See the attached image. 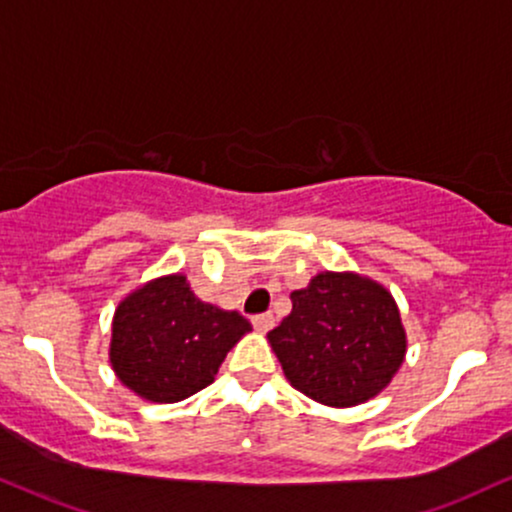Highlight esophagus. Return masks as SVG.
<instances>
[{
    "mask_svg": "<svg viewBox=\"0 0 512 512\" xmlns=\"http://www.w3.org/2000/svg\"><path fill=\"white\" fill-rule=\"evenodd\" d=\"M252 324H255L257 331H269L274 326V315L272 312H262V315L252 317Z\"/></svg>",
    "mask_w": 512,
    "mask_h": 512,
    "instance_id": "34e87169",
    "label": "esophagus"
}]
</instances>
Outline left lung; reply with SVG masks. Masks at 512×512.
Wrapping results in <instances>:
<instances>
[{
	"label": "left lung",
	"instance_id": "obj_1",
	"mask_svg": "<svg viewBox=\"0 0 512 512\" xmlns=\"http://www.w3.org/2000/svg\"><path fill=\"white\" fill-rule=\"evenodd\" d=\"M293 310L269 331L291 384L324 405L377 396L405 357V331L391 293L355 274H317L291 293Z\"/></svg>",
	"mask_w": 512,
	"mask_h": 512
}]
</instances>
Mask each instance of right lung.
I'll use <instances>...</instances> for the list:
<instances>
[{
    "mask_svg": "<svg viewBox=\"0 0 512 512\" xmlns=\"http://www.w3.org/2000/svg\"><path fill=\"white\" fill-rule=\"evenodd\" d=\"M252 326L238 312L202 303L186 276L157 279L128 295L112 326V365L128 389L155 403L202 391Z\"/></svg>",
    "mask_w": 512,
    "mask_h": 512,
    "instance_id": "obj_1",
    "label": "right lung"
}]
</instances>
